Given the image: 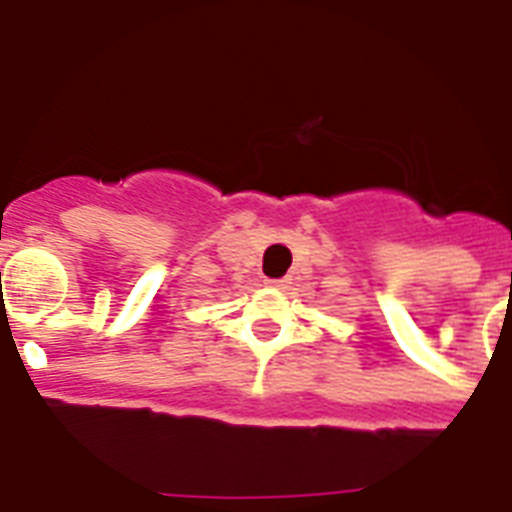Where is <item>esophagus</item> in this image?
I'll use <instances>...</instances> for the list:
<instances>
[{
	"label": "esophagus",
	"mask_w": 512,
	"mask_h": 512,
	"mask_svg": "<svg viewBox=\"0 0 512 512\" xmlns=\"http://www.w3.org/2000/svg\"><path fill=\"white\" fill-rule=\"evenodd\" d=\"M265 283H268L270 288H288L286 278H268V281H265Z\"/></svg>",
	"instance_id": "1"
}]
</instances>
